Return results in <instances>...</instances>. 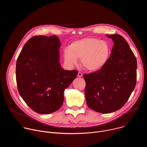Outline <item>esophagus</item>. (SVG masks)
Masks as SVG:
<instances>
[{
    "instance_id": "34e87169",
    "label": "esophagus",
    "mask_w": 147,
    "mask_h": 147,
    "mask_svg": "<svg viewBox=\"0 0 147 147\" xmlns=\"http://www.w3.org/2000/svg\"><path fill=\"white\" fill-rule=\"evenodd\" d=\"M78 77H82V74L81 73V72H78Z\"/></svg>"
}]
</instances>
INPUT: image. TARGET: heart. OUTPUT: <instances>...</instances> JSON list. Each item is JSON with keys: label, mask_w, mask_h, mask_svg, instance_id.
Wrapping results in <instances>:
<instances>
[{"label": "heart", "mask_w": 147, "mask_h": 147, "mask_svg": "<svg viewBox=\"0 0 147 147\" xmlns=\"http://www.w3.org/2000/svg\"><path fill=\"white\" fill-rule=\"evenodd\" d=\"M111 53V48L106 41L94 38H86L72 43L64 51V59L70 65L81 59L82 67L91 71L98 70L105 65Z\"/></svg>", "instance_id": "1"}]
</instances>
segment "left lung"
Returning <instances> with one entry per match:
<instances>
[{
  "mask_svg": "<svg viewBox=\"0 0 147 147\" xmlns=\"http://www.w3.org/2000/svg\"><path fill=\"white\" fill-rule=\"evenodd\" d=\"M107 36L114 42L107 63L99 70L84 74L87 105L102 113L121 108L133 91L137 80V60L127 42L119 34Z\"/></svg>",
  "mask_w": 147,
  "mask_h": 147,
  "instance_id": "obj_1",
  "label": "left lung"
}]
</instances>
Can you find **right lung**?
Masks as SVG:
<instances>
[{
  "instance_id": "right-lung-1",
  "label": "right lung",
  "mask_w": 147,
  "mask_h": 147,
  "mask_svg": "<svg viewBox=\"0 0 147 147\" xmlns=\"http://www.w3.org/2000/svg\"><path fill=\"white\" fill-rule=\"evenodd\" d=\"M60 40L56 35H36L23 47L16 63L18 92L34 112L49 114L61 108L64 91L78 71L65 70L59 63Z\"/></svg>"
}]
</instances>
